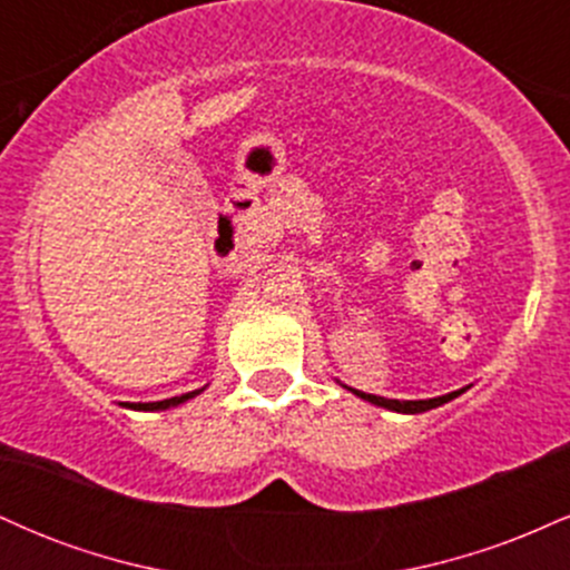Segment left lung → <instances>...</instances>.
I'll return each mask as SVG.
<instances>
[{"label":"left lung","instance_id":"8db88e82","mask_svg":"<svg viewBox=\"0 0 570 570\" xmlns=\"http://www.w3.org/2000/svg\"><path fill=\"white\" fill-rule=\"evenodd\" d=\"M353 394L367 399V402L377 404V407H385V410H396V412H426V410H434L440 407V404L450 402V399H455L461 391H453V394H444V396H436V399H417V402H399V399H385V396H375V394H364V391H356L351 389Z\"/></svg>","mask_w":570,"mask_h":570}]
</instances>
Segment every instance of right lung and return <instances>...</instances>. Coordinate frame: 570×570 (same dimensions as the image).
I'll list each match as a JSON object with an SVG mask.
<instances>
[{"instance_id": "add662e5", "label": "right lung", "mask_w": 570, "mask_h": 570, "mask_svg": "<svg viewBox=\"0 0 570 570\" xmlns=\"http://www.w3.org/2000/svg\"><path fill=\"white\" fill-rule=\"evenodd\" d=\"M198 391H189V394H181V396H171V399H163V402H139V404H126V407H134V410H168V407H176V404L187 402V399H193Z\"/></svg>"}]
</instances>
